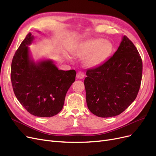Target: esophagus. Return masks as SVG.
<instances>
[{
  "label": "esophagus",
  "instance_id": "esophagus-1",
  "mask_svg": "<svg viewBox=\"0 0 156 156\" xmlns=\"http://www.w3.org/2000/svg\"><path fill=\"white\" fill-rule=\"evenodd\" d=\"M84 76H85V74H84L83 72H82V71H79L76 74V78L78 79H82L84 78Z\"/></svg>",
  "mask_w": 156,
  "mask_h": 156
}]
</instances>
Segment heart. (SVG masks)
Instances as JSON below:
<instances>
[{"label":"heart","instance_id":"1","mask_svg":"<svg viewBox=\"0 0 156 156\" xmlns=\"http://www.w3.org/2000/svg\"><path fill=\"white\" fill-rule=\"evenodd\" d=\"M114 50L112 42L106 41L103 38L88 40L78 46L76 55L86 59V64L90 67L103 64L111 55Z\"/></svg>","mask_w":156,"mask_h":156}]
</instances>
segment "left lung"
<instances>
[{"label": "left lung", "mask_w": 156, "mask_h": 156, "mask_svg": "<svg viewBox=\"0 0 156 156\" xmlns=\"http://www.w3.org/2000/svg\"><path fill=\"white\" fill-rule=\"evenodd\" d=\"M142 74L139 53L130 40L123 36L110 58L99 66L87 70L84 86L89 110L101 118L122 113L136 99Z\"/></svg>", "instance_id": "8db88e82"}]
</instances>
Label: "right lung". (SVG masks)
I'll return each mask as SVG.
<instances>
[{
	"label": "right lung",
	"mask_w": 156,
	"mask_h": 156,
	"mask_svg": "<svg viewBox=\"0 0 156 156\" xmlns=\"http://www.w3.org/2000/svg\"><path fill=\"white\" fill-rule=\"evenodd\" d=\"M33 39L29 33L13 57L10 74L13 90L30 114L51 117L63 108L66 92L76 73L74 70H59L51 60L34 62L27 46Z\"/></svg>",
	"instance_id": "obj_1"
}]
</instances>
